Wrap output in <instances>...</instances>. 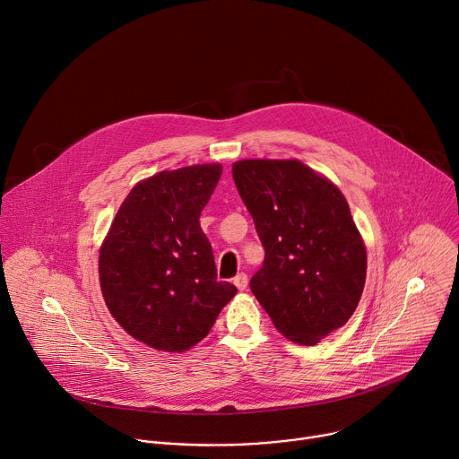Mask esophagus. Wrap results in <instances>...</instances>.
I'll use <instances>...</instances> for the list:
<instances>
[{
	"label": "esophagus",
	"mask_w": 459,
	"mask_h": 459,
	"mask_svg": "<svg viewBox=\"0 0 459 459\" xmlns=\"http://www.w3.org/2000/svg\"><path fill=\"white\" fill-rule=\"evenodd\" d=\"M233 285L238 289V290H246V287H248V275L246 273H238L233 277Z\"/></svg>",
	"instance_id": "34e87169"
}]
</instances>
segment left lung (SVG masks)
I'll return each instance as SVG.
<instances>
[{"label": "left lung", "instance_id": "obj_1", "mask_svg": "<svg viewBox=\"0 0 459 459\" xmlns=\"http://www.w3.org/2000/svg\"><path fill=\"white\" fill-rule=\"evenodd\" d=\"M233 180L264 248L250 289L281 334L316 345L347 324L366 283L349 204L299 160H240Z\"/></svg>", "mask_w": 459, "mask_h": 459}]
</instances>
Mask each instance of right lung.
Masks as SVG:
<instances>
[{
	"label": "right lung",
	"instance_id": "obj_1",
	"mask_svg": "<svg viewBox=\"0 0 459 459\" xmlns=\"http://www.w3.org/2000/svg\"><path fill=\"white\" fill-rule=\"evenodd\" d=\"M222 165L161 170L121 204L99 252L102 298L116 322L158 351L198 343L237 294L217 281L213 250L200 213Z\"/></svg>",
	"mask_w": 459,
	"mask_h": 459
}]
</instances>
